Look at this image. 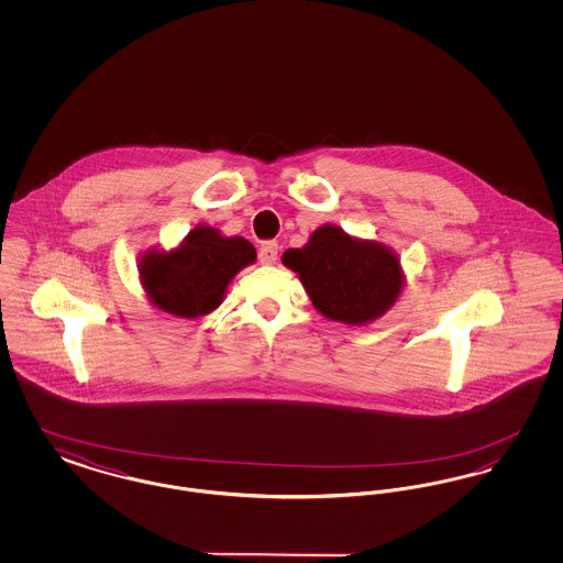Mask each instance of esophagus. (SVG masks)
I'll return each instance as SVG.
<instances>
[{
	"label": "esophagus",
	"instance_id": "34e87169",
	"mask_svg": "<svg viewBox=\"0 0 563 563\" xmlns=\"http://www.w3.org/2000/svg\"><path fill=\"white\" fill-rule=\"evenodd\" d=\"M276 260H278V242H264V244L260 246V262L269 266V264H276Z\"/></svg>",
	"mask_w": 563,
	"mask_h": 563
}]
</instances>
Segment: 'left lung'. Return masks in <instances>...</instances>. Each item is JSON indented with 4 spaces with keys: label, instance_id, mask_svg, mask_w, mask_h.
<instances>
[{
    "label": "left lung",
    "instance_id": "obj_1",
    "mask_svg": "<svg viewBox=\"0 0 563 563\" xmlns=\"http://www.w3.org/2000/svg\"><path fill=\"white\" fill-rule=\"evenodd\" d=\"M283 264L299 274L314 308L331 321H374L401 294L397 255L377 242L354 241L338 225H322L303 249L285 251Z\"/></svg>",
    "mask_w": 563,
    "mask_h": 563
}]
</instances>
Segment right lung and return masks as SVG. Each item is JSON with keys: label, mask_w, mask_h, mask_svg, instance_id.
<instances>
[{"label": "right lung", "mask_w": 563, "mask_h": 563, "mask_svg": "<svg viewBox=\"0 0 563 563\" xmlns=\"http://www.w3.org/2000/svg\"><path fill=\"white\" fill-rule=\"evenodd\" d=\"M257 257L255 246L241 236L223 239L214 228L191 230L179 249L147 253L141 280L150 299L168 314L196 319L214 310L228 283Z\"/></svg>", "instance_id": "obj_1"}]
</instances>
